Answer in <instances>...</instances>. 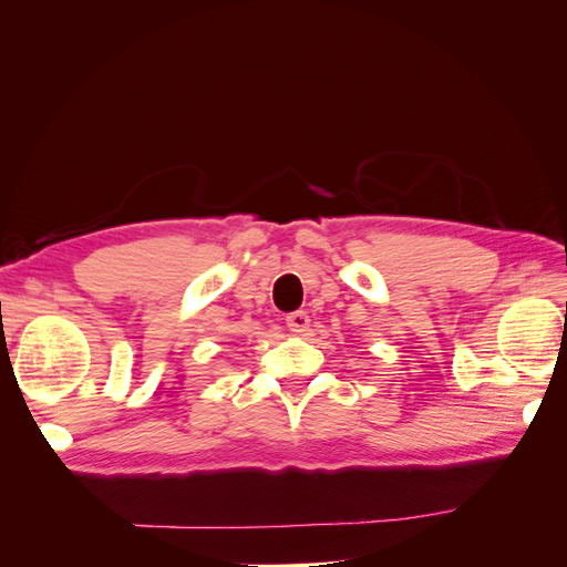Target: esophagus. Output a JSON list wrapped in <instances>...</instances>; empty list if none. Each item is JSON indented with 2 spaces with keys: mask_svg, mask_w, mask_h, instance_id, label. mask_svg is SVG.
<instances>
[{
  "mask_svg": "<svg viewBox=\"0 0 567 567\" xmlns=\"http://www.w3.org/2000/svg\"><path fill=\"white\" fill-rule=\"evenodd\" d=\"M286 323H288V329L293 331V333H307V331H310V317H307L305 312L288 315Z\"/></svg>",
  "mask_w": 567,
  "mask_h": 567,
  "instance_id": "34e87169",
  "label": "esophagus"
}]
</instances>
